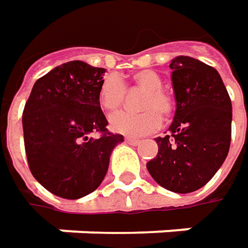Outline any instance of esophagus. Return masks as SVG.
I'll use <instances>...</instances> for the list:
<instances>
[{
	"instance_id": "34e87169",
	"label": "esophagus",
	"mask_w": 248,
	"mask_h": 248,
	"mask_svg": "<svg viewBox=\"0 0 248 248\" xmlns=\"http://www.w3.org/2000/svg\"><path fill=\"white\" fill-rule=\"evenodd\" d=\"M125 142L130 144V145H135V144L140 142V140L138 138H131V137H125Z\"/></svg>"
}]
</instances>
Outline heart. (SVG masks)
Segmentation results:
<instances>
[{
  "mask_svg": "<svg viewBox=\"0 0 248 248\" xmlns=\"http://www.w3.org/2000/svg\"><path fill=\"white\" fill-rule=\"evenodd\" d=\"M133 84L147 90L141 101L142 113L121 111L110 118L111 131L130 137H140L152 133L161 125V114L168 117L175 108L173 97L162 89L164 80L154 70H140L134 73ZM125 84L115 75L106 76L98 87L100 107L111 114L117 111L125 98Z\"/></svg>",
  "mask_w": 248,
  "mask_h": 248,
  "instance_id": "obj_1",
  "label": "heart"
}]
</instances>
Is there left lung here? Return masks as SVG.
<instances>
[{"mask_svg": "<svg viewBox=\"0 0 248 248\" xmlns=\"http://www.w3.org/2000/svg\"><path fill=\"white\" fill-rule=\"evenodd\" d=\"M176 110L158 154L147 162L154 181L176 193L195 192L219 170L230 148L232 100L219 72L190 56L169 64Z\"/></svg>", "mask_w": 248, "mask_h": 248, "instance_id": "obj_1", "label": "left lung"}]
</instances>
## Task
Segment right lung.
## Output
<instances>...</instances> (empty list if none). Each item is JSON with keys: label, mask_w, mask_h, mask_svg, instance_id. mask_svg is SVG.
<instances>
[{"label": "right lung", "mask_w": 248, "mask_h": 248, "mask_svg": "<svg viewBox=\"0 0 248 248\" xmlns=\"http://www.w3.org/2000/svg\"><path fill=\"white\" fill-rule=\"evenodd\" d=\"M106 69L63 63L35 81L24 114V142L33 178L63 199H80L103 182L110 155L124 141L107 131L98 103ZM98 132V139L90 137Z\"/></svg>", "instance_id": "add662e5"}]
</instances>
